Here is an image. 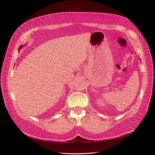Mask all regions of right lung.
<instances>
[{
	"mask_svg": "<svg viewBox=\"0 0 155 155\" xmlns=\"http://www.w3.org/2000/svg\"><path fill=\"white\" fill-rule=\"evenodd\" d=\"M22 48V46H21V47H20V48H19V49H20V48Z\"/></svg>",
	"mask_w": 155,
	"mask_h": 155,
	"instance_id": "1",
	"label": "right lung"
}]
</instances>
